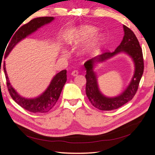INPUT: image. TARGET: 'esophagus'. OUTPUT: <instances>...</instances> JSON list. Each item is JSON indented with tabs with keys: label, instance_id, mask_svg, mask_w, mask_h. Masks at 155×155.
I'll use <instances>...</instances> for the list:
<instances>
[{
	"label": "esophagus",
	"instance_id": "esophagus-1",
	"mask_svg": "<svg viewBox=\"0 0 155 155\" xmlns=\"http://www.w3.org/2000/svg\"><path fill=\"white\" fill-rule=\"evenodd\" d=\"M78 74H79V72L78 71V70H74V71L72 72V75L73 76H78Z\"/></svg>",
	"mask_w": 155,
	"mask_h": 155
}]
</instances>
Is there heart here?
<instances>
[{"label": "heart", "instance_id": "b5f03b06", "mask_svg": "<svg viewBox=\"0 0 155 155\" xmlns=\"http://www.w3.org/2000/svg\"><path fill=\"white\" fill-rule=\"evenodd\" d=\"M97 28L88 25H83L75 29L69 37L70 45H78L85 42L90 38L87 43L84 50L89 51L93 50L99 45L103 40V35L100 33H96Z\"/></svg>", "mask_w": 155, "mask_h": 155}]
</instances>
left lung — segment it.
<instances>
[{"label":"left lung","mask_w":155,"mask_h":155,"mask_svg":"<svg viewBox=\"0 0 155 155\" xmlns=\"http://www.w3.org/2000/svg\"><path fill=\"white\" fill-rule=\"evenodd\" d=\"M124 30L125 35L123 40L113 52L107 51L104 54L87 61L84 63L87 72L85 75L87 79L86 94L91 104L99 110L117 109L132 100L138 91L140 79L143 73V53L137 37L134 32L125 25H124ZM121 51H124L133 58L135 64L134 76L129 87L120 96L116 98H107L103 95L98 89L95 74L93 71V64L96 62L103 61Z\"/></svg>","instance_id":"obj_1"}]
</instances>
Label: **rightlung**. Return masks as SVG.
<instances>
[{
	"instance_id": "1",
	"label": "right lung",
	"mask_w": 155,
	"mask_h": 155,
	"mask_svg": "<svg viewBox=\"0 0 155 155\" xmlns=\"http://www.w3.org/2000/svg\"><path fill=\"white\" fill-rule=\"evenodd\" d=\"M53 20L54 17H37L22 26L18 30H17L16 29L15 31H17L15 33V31L13 32L11 36L12 38L10 37V40L8 41L7 44L8 46L6 45L7 47H6V49L4 53V58L7 57L13 48L20 41L36 31L41 26L48 24ZM3 68L6 76L8 90L12 99L23 109L34 113H45L52 109L57 103L62 89L67 81V70H64L55 75L49 87L43 94L34 99H26L18 95L12 87L6 73L5 61H4Z\"/></svg>"
}]
</instances>
